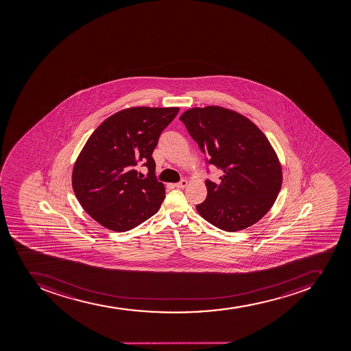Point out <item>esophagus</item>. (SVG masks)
<instances>
[{"label": "esophagus", "instance_id": "obj_1", "mask_svg": "<svg viewBox=\"0 0 351 351\" xmlns=\"http://www.w3.org/2000/svg\"><path fill=\"white\" fill-rule=\"evenodd\" d=\"M187 183L189 182L186 180H182L178 183L175 184L174 186L177 187V189H185L187 186Z\"/></svg>", "mask_w": 351, "mask_h": 351}]
</instances>
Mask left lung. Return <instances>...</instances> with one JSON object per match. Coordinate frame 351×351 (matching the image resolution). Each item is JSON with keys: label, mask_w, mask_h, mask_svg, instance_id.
Instances as JSON below:
<instances>
[{"label": "left lung", "mask_w": 351, "mask_h": 351, "mask_svg": "<svg viewBox=\"0 0 351 351\" xmlns=\"http://www.w3.org/2000/svg\"><path fill=\"white\" fill-rule=\"evenodd\" d=\"M180 121L210 165L220 168V183L205 180L208 196L196 210L219 229L250 227L269 211L282 187V166L261 129L248 118L221 106L193 108Z\"/></svg>", "instance_id": "1"}]
</instances>
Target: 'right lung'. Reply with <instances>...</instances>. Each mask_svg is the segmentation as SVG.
I'll return each instance as SVG.
<instances>
[{"instance_id": "1", "label": "right lung", "mask_w": 351, "mask_h": 351, "mask_svg": "<svg viewBox=\"0 0 351 351\" xmlns=\"http://www.w3.org/2000/svg\"><path fill=\"white\" fill-rule=\"evenodd\" d=\"M178 108H130L97 127L78 155L72 185L82 208L101 226L124 232L156 215L165 199L152 152ZM149 168L145 179L135 166Z\"/></svg>"}]
</instances>
